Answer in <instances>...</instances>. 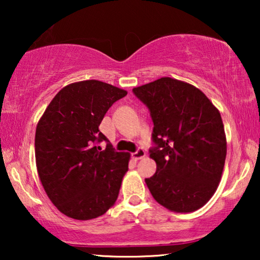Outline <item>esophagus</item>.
<instances>
[{"label":"esophagus","mask_w":260,"mask_h":260,"mask_svg":"<svg viewBox=\"0 0 260 260\" xmlns=\"http://www.w3.org/2000/svg\"><path fill=\"white\" fill-rule=\"evenodd\" d=\"M131 156H133L134 159H136V161H138V159H141V158L144 157V156H145V150H144L143 148H138L136 151L131 154Z\"/></svg>","instance_id":"34e87169"}]
</instances>
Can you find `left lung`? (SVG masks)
I'll list each match as a JSON object with an SVG mask.
<instances>
[{"instance_id":"obj_1","label":"left lung","mask_w":260,"mask_h":260,"mask_svg":"<svg viewBox=\"0 0 260 260\" xmlns=\"http://www.w3.org/2000/svg\"><path fill=\"white\" fill-rule=\"evenodd\" d=\"M154 123L149 149L156 173L145 183L159 205L194 212L215 193L226 159L220 112L193 85L165 77L133 88Z\"/></svg>"}]
</instances>
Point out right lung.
Masks as SVG:
<instances>
[{
	"instance_id": "right-lung-1",
	"label": "right lung",
	"mask_w": 260,
	"mask_h": 260,
	"mask_svg": "<svg viewBox=\"0 0 260 260\" xmlns=\"http://www.w3.org/2000/svg\"><path fill=\"white\" fill-rule=\"evenodd\" d=\"M126 94L99 80L73 83L56 93L39 120V177L53 205L70 218H98L118 198L130 155L116 151L99 125L113 103ZM102 141L107 142L104 151Z\"/></svg>"
}]
</instances>
